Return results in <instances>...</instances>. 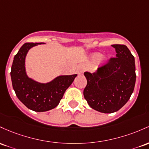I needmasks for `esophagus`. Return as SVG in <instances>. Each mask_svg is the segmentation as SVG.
I'll use <instances>...</instances> for the list:
<instances>
[{
  "mask_svg": "<svg viewBox=\"0 0 149 149\" xmlns=\"http://www.w3.org/2000/svg\"><path fill=\"white\" fill-rule=\"evenodd\" d=\"M85 71V68L84 67L83 65H81L79 67V68H78L77 70V73L78 74L80 75V76H81V75L84 74V72Z\"/></svg>",
  "mask_w": 149,
  "mask_h": 149,
  "instance_id": "34e87169",
  "label": "esophagus"
}]
</instances>
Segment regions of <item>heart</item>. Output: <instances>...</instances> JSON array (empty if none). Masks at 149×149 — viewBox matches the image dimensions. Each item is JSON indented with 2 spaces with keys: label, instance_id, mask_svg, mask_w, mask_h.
I'll return each mask as SVG.
<instances>
[{
  "label": "heart",
  "instance_id": "1",
  "mask_svg": "<svg viewBox=\"0 0 149 149\" xmlns=\"http://www.w3.org/2000/svg\"><path fill=\"white\" fill-rule=\"evenodd\" d=\"M94 58H96V59H98V60H101L103 58V56H102V55L101 54H96V56H94Z\"/></svg>",
  "mask_w": 149,
  "mask_h": 149
}]
</instances>
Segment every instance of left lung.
I'll return each mask as SVG.
<instances>
[{
  "label": "left lung",
  "instance_id": "left-lung-1",
  "mask_svg": "<svg viewBox=\"0 0 149 149\" xmlns=\"http://www.w3.org/2000/svg\"><path fill=\"white\" fill-rule=\"evenodd\" d=\"M116 58L95 72H85L87 84L84 96L95 111L113 113L126 104L133 93L136 82L135 61L125 45H112Z\"/></svg>",
  "mask_w": 149,
  "mask_h": 149
}]
</instances>
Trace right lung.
<instances>
[{
    "label": "right lung",
    "instance_id": "1",
    "mask_svg": "<svg viewBox=\"0 0 149 149\" xmlns=\"http://www.w3.org/2000/svg\"><path fill=\"white\" fill-rule=\"evenodd\" d=\"M43 43H26L15 56L11 68L13 89L18 99L26 108L36 112L53 109L59 104L67 88L77 74L60 75L51 81L38 82L26 74L25 59L31 48Z\"/></svg>",
    "mask_w": 149,
    "mask_h": 149
}]
</instances>
